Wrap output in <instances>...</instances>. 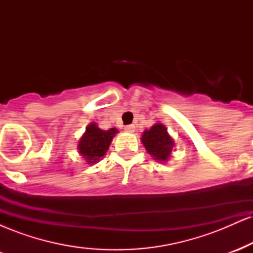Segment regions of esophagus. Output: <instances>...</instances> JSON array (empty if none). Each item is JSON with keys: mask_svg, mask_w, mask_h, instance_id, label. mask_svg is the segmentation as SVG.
I'll return each mask as SVG.
<instances>
[{"mask_svg": "<svg viewBox=\"0 0 253 253\" xmlns=\"http://www.w3.org/2000/svg\"><path fill=\"white\" fill-rule=\"evenodd\" d=\"M125 130L128 133H133L135 130V126L134 125H127V126H125Z\"/></svg>", "mask_w": 253, "mask_h": 253, "instance_id": "1", "label": "esophagus"}]
</instances>
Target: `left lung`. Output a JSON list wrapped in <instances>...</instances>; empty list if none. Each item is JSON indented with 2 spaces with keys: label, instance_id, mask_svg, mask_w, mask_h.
Listing matches in <instances>:
<instances>
[{
  "label": "left lung",
  "instance_id": "left-lung-1",
  "mask_svg": "<svg viewBox=\"0 0 253 253\" xmlns=\"http://www.w3.org/2000/svg\"><path fill=\"white\" fill-rule=\"evenodd\" d=\"M141 143L147 153L159 163H167L170 159L175 141L169 134L165 125L157 123L150 129H145L141 135Z\"/></svg>",
  "mask_w": 253,
  "mask_h": 253
}]
</instances>
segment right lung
I'll return each mask as SVG.
<instances>
[{
  "instance_id": "add662e5",
  "label": "right lung",
  "mask_w": 253,
  "mask_h": 253,
  "mask_svg": "<svg viewBox=\"0 0 253 253\" xmlns=\"http://www.w3.org/2000/svg\"><path fill=\"white\" fill-rule=\"evenodd\" d=\"M118 132L115 127L104 130L101 129L96 123H90L78 141V153L86 164L97 163L107 153L113 138Z\"/></svg>"
}]
</instances>
